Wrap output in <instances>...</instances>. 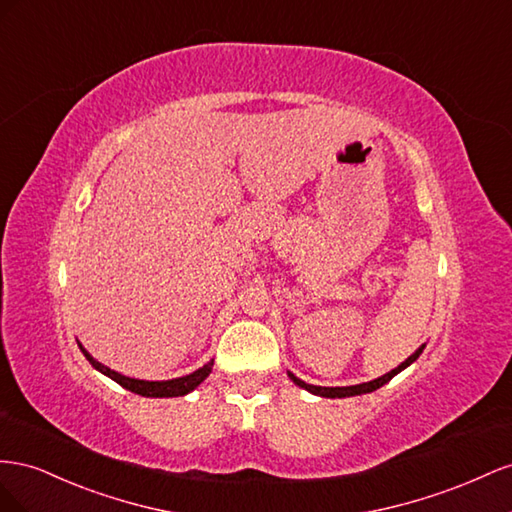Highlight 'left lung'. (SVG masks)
Here are the masks:
<instances>
[{"label": "left lung", "mask_w": 512, "mask_h": 512, "mask_svg": "<svg viewBox=\"0 0 512 512\" xmlns=\"http://www.w3.org/2000/svg\"><path fill=\"white\" fill-rule=\"evenodd\" d=\"M427 347V343H422L416 352L407 358V360H403L397 369H392L390 373H386V375H382V377H377V379H373V382H364V384H356V386H337V388H326V386H313V384H306V382H302L300 377H296L294 373L291 371H287V375H289V379L291 382H294L296 386H300V388H304V390H309V392H313V394H317V397H326V399H345V397H358V394H367V392H373V390H377V388H382L384 384H388L390 379L397 375V373H401L403 369H407L410 367L412 362H416L418 360V356L422 354V349Z\"/></svg>", "instance_id": "1"}]
</instances>
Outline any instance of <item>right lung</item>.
Listing matches in <instances>:
<instances>
[{
  "instance_id": "right-lung-1",
  "label": "right lung",
  "mask_w": 512,
  "mask_h": 512,
  "mask_svg": "<svg viewBox=\"0 0 512 512\" xmlns=\"http://www.w3.org/2000/svg\"><path fill=\"white\" fill-rule=\"evenodd\" d=\"M79 343V341H77ZM83 356L90 360L92 367L96 371H100L102 375L111 377L113 382H118L122 388L135 392V394H141V397H152V399H165V397H184V394L193 392L203 379H206L210 373H212V367H214V360H210L208 364H203L201 369L188 373V375H182V377H175V379H163V382H148V379H135V377H126L118 371H113L109 367H105V364L98 362L94 356H90V352L79 343Z\"/></svg>"
}]
</instances>
